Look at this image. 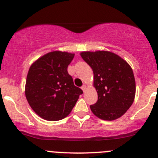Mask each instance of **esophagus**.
I'll return each mask as SVG.
<instances>
[{
	"mask_svg": "<svg viewBox=\"0 0 158 158\" xmlns=\"http://www.w3.org/2000/svg\"><path fill=\"white\" fill-rule=\"evenodd\" d=\"M81 90H83V91H85V90H86V88H87V87H86V85H82V86H81Z\"/></svg>",
	"mask_w": 158,
	"mask_h": 158,
	"instance_id": "esophagus-1",
	"label": "esophagus"
}]
</instances>
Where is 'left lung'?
<instances>
[{
  "label": "left lung",
  "instance_id": "obj_1",
  "mask_svg": "<svg viewBox=\"0 0 158 158\" xmlns=\"http://www.w3.org/2000/svg\"><path fill=\"white\" fill-rule=\"evenodd\" d=\"M80 55L94 72V86L98 100L90 106L91 111L104 120L122 117L135 97V76L130 65L109 51H87Z\"/></svg>",
  "mask_w": 158,
  "mask_h": 158
}]
</instances>
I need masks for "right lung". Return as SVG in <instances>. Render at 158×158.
<instances>
[{
    "instance_id": "right-lung-1",
    "label": "right lung",
    "mask_w": 158,
    "mask_h": 158,
    "mask_svg": "<svg viewBox=\"0 0 158 158\" xmlns=\"http://www.w3.org/2000/svg\"><path fill=\"white\" fill-rule=\"evenodd\" d=\"M73 57L70 52H50L29 69L25 95L32 109L41 118L49 121L65 118L83 94L68 73Z\"/></svg>"
}]
</instances>
